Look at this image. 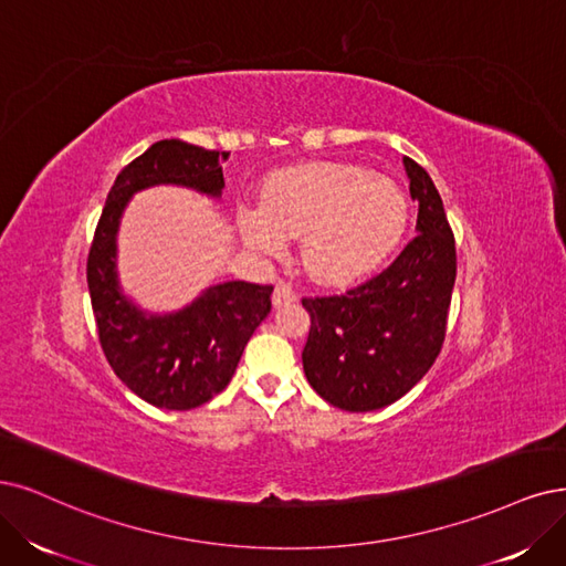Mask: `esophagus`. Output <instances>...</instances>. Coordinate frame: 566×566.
Returning a JSON list of instances; mask_svg holds the SVG:
<instances>
[{"instance_id":"1","label":"esophagus","mask_w":566,"mask_h":566,"mask_svg":"<svg viewBox=\"0 0 566 566\" xmlns=\"http://www.w3.org/2000/svg\"><path fill=\"white\" fill-rule=\"evenodd\" d=\"M296 298H298L296 291L291 289L289 284H284V282H280V284L275 286V291H272V305H275V307L286 305V303H294Z\"/></svg>"}]
</instances>
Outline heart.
I'll list each match as a JSON object with an SVG mask.
<instances>
[{
    "label": "heart",
    "mask_w": 566,
    "mask_h": 566,
    "mask_svg": "<svg viewBox=\"0 0 566 566\" xmlns=\"http://www.w3.org/2000/svg\"><path fill=\"white\" fill-rule=\"evenodd\" d=\"M408 200L389 177L349 163H303L263 184L261 209H242L240 233L275 256L301 235V263L322 284H347L378 268L399 244Z\"/></svg>",
    "instance_id": "heart-1"
}]
</instances>
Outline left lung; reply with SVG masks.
<instances>
[{
	"label": "left lung",
	"mask_w": 566,
	"mask_h": 566,
	"mask_svg": "<svg viewBox=\"0 0 566 566\" xmlns=\"http://www.w3.org/2000/svg\"><path fill=\"white\" fill-rule=\"evenodd\" d=\"M417 200V235L380 275L340 296L303 298L310 336L305 378L324 401L349 412L399 401L436 361L446 340L457 277L454 235L424 167L403 158Z\"/></svg>",
	"instance_id": "left-lung-1"
}]
</instances>
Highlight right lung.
I'll use <instances>...</instances> for the list:
<instances>
[{
	"instance_id": "right-lung-1",
	"label": "right lung",
	"mask_w": 566,
	"mask_h": 566,
	"mask_svg": "<svg viewBox=\"0 0 566 566\" xmlns=\"http://www.w3.org/2000/svg\"><path fill=\"white\" fill-rule=\"evenodd\" d=\"M226 156L181 139L151 144L116 177L91 244L86 275L104 357L125 387L163 410L198 408L228 387L251 333L268 317L272 286L223 282L181 310H142L118 282V228L130 198L151 186H184L219 200Z\"/></svg>"
}]
</instances>
